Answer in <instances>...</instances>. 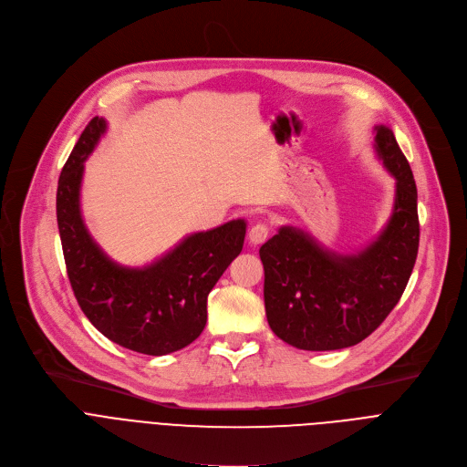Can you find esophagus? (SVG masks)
<instances>
[{"label": "esophagus", "instance_id": "esophagus-1", "mask_svg": "<svg viewBox=\"0 0 467 467\" xmlns=\"http://www.w3.org/2000/svg\"><path fill=\"white\" fill-rule=\"evenodd\" d=\"M268 234H270L268 225H265V223H256V225H253V227L249 229V244L258 245V244L265 242V238H268Z\"/></svg>", "mask_w": 467, "mask_h": 467}]
</instances>
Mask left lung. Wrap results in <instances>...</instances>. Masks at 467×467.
Masks as SVG:
<instances>
[{"mask_svg": "<svg viewBox=\"0 0 467 467\" xmlns=\"http://www.w3.org/2000/svg\"><path fill=\"white\" fill-rule=\"evenodd\" d=\"M375 151L395 177V203L368 247L338 254L290 225L260 247L265 316L297 349L357 346L393 310L412 275L420 247L416 181L389 127H375Z\"/></svg>", "mask_w": 467, "mask_h": 467, "instance_id": "left-lung-1", "label": "left lung"}]
</instances>
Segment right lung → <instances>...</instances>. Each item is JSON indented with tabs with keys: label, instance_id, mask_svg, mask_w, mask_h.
I'll use <instances>...</instances> for the list:
<instances>
[{
	"label": "right lung",
	"instance_id": "right-lung-1",
	"mask_svg": "<svg viewBox=\"0 0 467 467\" xmlns=\"http://www.w3.org/2000/svg\"><path fill=\"white\" fill-rule=\"evenodd\" d=\"M105 130L107 121L92 118L58 177L57 223L66 272L81 310L103 337L125 349L162 357L203 332L207 297L240 254L245 222L193 233L142 268L114 262L90 236L79 203L85 161Z\"/></svg>",
	"mask_w": 467,
	"mask_h": 467
}]
</instances>
